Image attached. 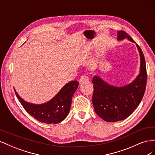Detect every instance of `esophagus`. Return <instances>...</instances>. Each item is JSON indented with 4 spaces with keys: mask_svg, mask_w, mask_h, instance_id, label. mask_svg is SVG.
Segmentation results:
<instances>
[{
    "mask_svg": "<svg viewBox=\"0 0 155 155\" xmlns=\"http://www.w3.org/2000/svg\"><path fill=\"white\" fill-rule=\"evenodd\" d=\"M89 80V78L87 76V74H83L81 76L80 79H79V82L80 83H83V82H85V81H88Z\"/></svg>",
    "mask_w": 155,
    "mask_h": 155,
    "instance_id": "34e87169",
    "label": "esophagus"
}]
</instances>
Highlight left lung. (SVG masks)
<instances>
[{"label": "left lung", "mask_w": 155, "mask_h": 155, "mask_svg": "<svg viewBox=\"0 0 155 155\" xmlns=\"http://www.w3.org/2000/svg\"><path fill=\"white\" fill-rule=\"evenodd\" d=\"M127 38L136 42L125 31H118V39ZM140 56V71L138 77L129 85L116 87L104 82L98 76L92 81L94 92L92 102L96 113L107 122H115L127 118L139 105L147 84V70L143 54L137 45Z\"/></svg>", "instance_id": "left-lung-1"}]
</instances>
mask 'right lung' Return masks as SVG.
I'll use <instances>...</instances> for the list:
<instances>
[{
	"instance_id": "1",
	"label": "right lung",
	"mask_w": 155,
	"mask_h": 155,
	"mask_svg": "<svg viewBox=\"0 0 155 155\" xmlns=\"http://www.w3.org/2000/svg\"><path fill=\"white\" fill-rule=\"evenodd\" d=\"M78 85V81L68 83L51 100L40 105L28 103L23 100L15 91V92L24 109L34 118L45 124H58L68 116L72 96Z\"/></svg>"
}]
</instances>
